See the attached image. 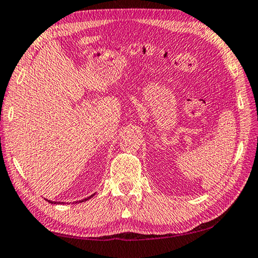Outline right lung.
Wrapping results in <instances>:
<instances>
[{"mask_svg": "<svg viewBox=\"0 0 258 258\" xmlns=\"http://www.w3.org/2000/svg\"><path fill=\"white\" fill-rule=\"evenodd\" d=\"M92 196H94V195H91L90 197H88V198H86V199H82V201H80V203H81V202H86V201H88V199H90V198L92 197ZM47 202H48V203H51V204H56V202H55V203H54V202H52V201H47ZM59 204H60V203H59Z\"/></svg>", "mask_w": 258, "mask_h": 258, "instance_id": "add662e5", "label": "right lung"}]
</instances>
